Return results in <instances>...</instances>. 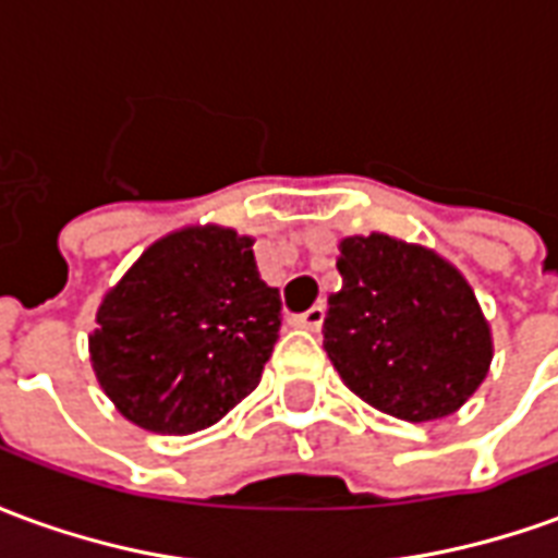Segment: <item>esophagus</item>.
<instances>
[{
    "label": "esophagus",
    "instance_id": "1",
    "mask_svg": "<svg viewBox=\"0 0 558 558\" xmlns=\"http://www.w3.org/2000/svg\"><path fill=\"white\" fill-rule=\"evenodd\" d=\"M299 328H307V331H319L323 328V323H326V307L323 304H314L311 311H304V314H299L295 319H292Z\"/></svg>",
    "mask_w": 558,
    "mask_h": 558
}]
</instances>
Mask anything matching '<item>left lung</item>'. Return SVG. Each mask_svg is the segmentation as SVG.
I'll return each instance as SVG.
<instances>
[{
	"label": "left lung",
	"instance_id": "8db88e82",
	"mask_svg": "<svg viewBox=\"0 0 558 558\" xmlns=\"http://www.w3.org/2000/svg\"><path fill=\"white\" fill-rule=\"evenodd\" d=\"M323 347L343 386L395 418L436 421L466 403L493 362L490 323L469 280L424 244L386 232L338 244Z\"/></svg>",
	"mask_w": 558,
	"mask_h": 558
}]
</instances>
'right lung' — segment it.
Instances as JSON below:
<instances>
[{
    "mask_svg": "<svg viewBox=\"0 0 558 558\" xmlns=\"http://www.w3.org/2000/svg\"><path fill=\"white\" fill-rule=\"evenodd\" d=\"M95 323L92 371L116 410L143 430L187 436L259 386L280 292L259 278L251 235L182 227L104 292Z\"/></svg>",
    "mask_w": 558,
    "mask_h": 558,
    "instance_id": "add662e5",
    "label": "right lung"
}]
</instances>
